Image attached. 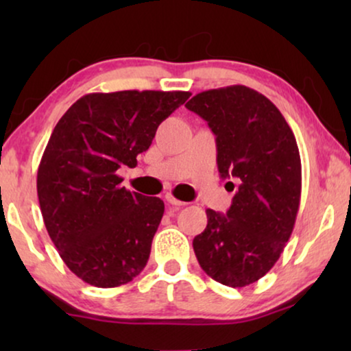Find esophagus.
<instances>
[{"label": "esophagus", "mask_w": 351, "mask_h": 351, "mask_svg": "<svg viewBox=\"0 0 351 351\" xmlns=\"http://www.w3.org/2000/svg\"><path fill=\"white\" fill-rule=\"evenodd\" d=\"M165 198H166V201H167V203H169V204H172V206H176V208H180V206H184V204H185V203H184V201L177 199V198H176V196H174V195H171V193H166V196H165Z\"/></svg>", "instance_id": "1"}]
</instances>
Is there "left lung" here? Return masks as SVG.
<instances>
[{
	"label": "left lung",
	"mask_w": 351,
	"mask_h": 351,
	"mask_svg": "<svg viewBox=\"0 0 351 351\" xmlns=\"http://www.w3.org/2000/svg\"><path fill=\"white\" fill-rule=\"evenodd\" d=\"M185 107L215 136L222 179L238 184L227 214L206 210L195 237L199 265L230 287L252 285L271 270L294 228L302 166L294 132L265 95L246 86L196 94ZM233 182L227 185L234 189Z\"/></svg>",
	"instance_id": "obj_1"
}]
</instances>
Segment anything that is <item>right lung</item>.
<instances>
[{"label":"right lung","instance_id":"add662e5","mask_svg":"<svg viewBox=\"0 0 351 351\" xmlns=\"http://www.w3.org/2000/svg\"><path fill=\"white\" fill-rule=\"evenodd\" d=\"M190 95L86 94L56 124L38 167V199L62 261L88 285L117 287L145 268L165 203L126 190L117 172L137 166L158 126Z\"/></svg>","mask_w":351,"mask_h":351}]
</instances>
